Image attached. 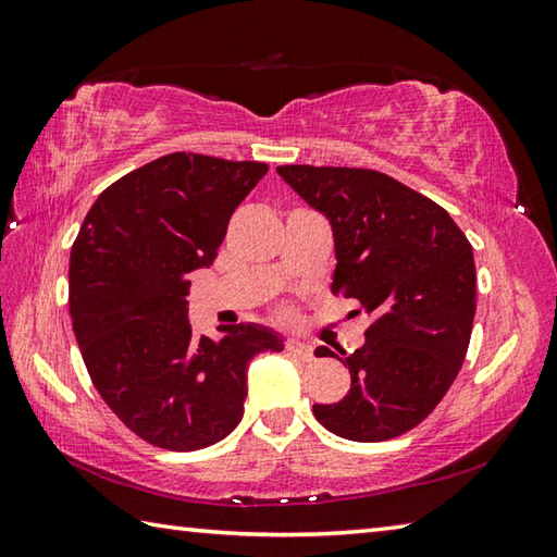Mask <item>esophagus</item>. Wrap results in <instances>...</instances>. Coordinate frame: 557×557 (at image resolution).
I'll return each instance as SVG.
<instances>
[{
    "label": "esophagus",
    "mask_w": 557,
    "mask_h": 557,
    "mask_svg": "<svg viewBox=\"0 0 557 557\" xmlns=\"http://www.w3.org/2000/svg\"><path fill=\"white\" fill-rule=\"evenodd\" d=\"M285 349L289 354H294V357H297V359H301V361H311L313 359V347L309 345V342H304L299 337H289L285 342Z\"/></svg>",
    "instance_id": "1"
}]
</instances>
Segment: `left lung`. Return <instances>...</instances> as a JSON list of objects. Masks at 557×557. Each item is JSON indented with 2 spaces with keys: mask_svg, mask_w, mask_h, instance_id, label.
<instances>
[{
  "mask_svg": "<svg viewBox=\"0 0 557 557\" xmlns=\"http://www.w3.org/2000/svg\"><path fill=\"white\" fill-rule=\"evenodd\" d=\"M277 174L333 224V294L373 323L354 354L318 347L349 366L337 405H313L327 431L383 443L437 407L465 363L476 313L471 244L447 210L383 172L282 164Z\"/></svg>",
  "mask_w": 557,
  "mask_h": 557,
  "instance_id": "1",
  "label": "left lung"
}]
</instances>
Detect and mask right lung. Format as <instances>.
Segmentation results:
<instances>
[{
    "label": "right lung",
    "mask_w": 557,
    "mask_h": 557,
    "mask_svg": "<svg viewBox=\"0 0 557 557\" xmlns=\"http://www.w3.org/2000/svg\"><path fill=\"white\" fill-rule=\"evenodd\" d=\"M268 172L172 152L124 174L88 210L71 246L69 313L92 385L146 443L191 453L244 417L246 369L282 351L277 333L222 325L220 342L188 323V272L208 268L236 206Z\"/></svg>",
    "instance_id": "1"
}]
</instances>
